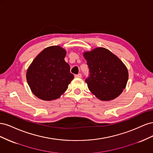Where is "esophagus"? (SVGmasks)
<instances>
[{
	"instance_id": "34e87169",
	"label": "esophagus",
	"mask_w": 153,
	"mask_h": 153,
	"mask_svg": "<svg viewBox=\"0 0 153 153\" xmlns=\"http://www.w3.org/2000/svg\"><path fill=\"white\" fill-rule=\"evenodd\" d=\"M75 78H82L81 73H78V75H75Z\"/></svg>"
}]
</instances>
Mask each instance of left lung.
Instances as JSON below:
<instances>
[{"label": "left lung", "mask_w": 153, "mask_h": 153, "mask_svg": "<svg viewBox=\"0 0 153 153\" xmlns=\"http://www.w3.org/2000/svg\"><path fill=\"white\" fill-rule=\"evenodd\" d=\"M83 55L90 72L85 82L92 93L101 101L112 100L121 94L128 80V71L121 59L103 47Z\"/></svg>", "instance_id": "8db88e82"}]
</instances>
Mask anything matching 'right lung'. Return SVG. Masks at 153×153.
<instances>
[{
    "label": "right lung",
    "mask_w": 153,
    "mask_h": 153,
    "mask_svg": "<svg viewBox=\"0 0 153 153\" xmlns=\"http://www.w3.org/2000/svg\"><path fill=\"white\" fill-rule=\"evenodd\" d=\"M66 51L51 46L41 52L27 69L26 78L30 90L45 101L59 98L74 78L70 66L64 61Z\"/></svg>",
    "instance_id": "right-lung-1"
}]
</instances>
